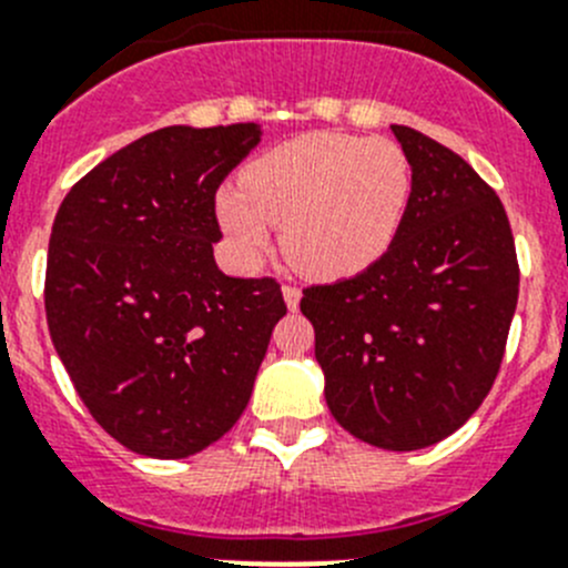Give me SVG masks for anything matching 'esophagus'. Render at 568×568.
Segmentation results:
<instances>
[{
  "label": "esophagus",
  "instance_id": "esophagus-1",
  "mask_svg": "<svg viewBox=\"0 0 568 568\" xmlns=\"http://www.w3.org/2000/svg\"><path fill=\"white\" fill-rule=\"evenodd\" d=\"M283 300L288 305V311L300 308V300H302V291L296 285H283Z\"/></svg>",
  "mask_w": 568,
  "mask_h": 568
}]
</instances>
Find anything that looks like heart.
Instances as JSON below:
<instances>
[{"label": "heart", "mask_w": 568, "mask_h": 568, "mask_svg": "<svg viewBox=\"0 0 568 568\" xmlns=\"http://www.w3.org/2000/svg\"><path fill=\"white\" fill-rule=\"evenodd\" d=\"M215 193V215L237 263L252 266L283 224L291 266L311 280H347L375 266L400 232L412 199L404 148L386 136L311 131L243 168Z\"/></svg>", "instance_id": "obj_1"}]
</instances>
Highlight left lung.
<instances>
[{
    "mask_svg": "<svg viewBox=\"0 0 568 568\" xmlns=\"http://www.w3.org/2000/svg\"><path fill=\"white\" fill-rule=\"evenodd\" d=\"M412 199L367 272L305 288L331 415L353 437L417 452L457 432L490 392L518 302V260L499 195L406 125Z\"/></svg>",
    "mask_w": 568,
    "mask_h": 568,
    "instance_id": "obj_1",
    "label": "left lung"
}]
</instances>
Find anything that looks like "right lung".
<instances>
[{
    "mask_svg": "<svg viewBox=\"0 0 568 568\" xmlns=\"http://www.w3.org/2000/svg\"><path fill=\"white\" fill-rule=\"evenodd\" d=\"M257 123L168 125L69 190L47 254L52 344L94 420L131 452L184 459L252 397L285 302L274 280L226 277L215 190Z\"/></svg>",
    "mask_w": 568,
    "mask_h": 568,
    "instance_id": "obj_1",
    "label": "right lung"
}]
</instances>
